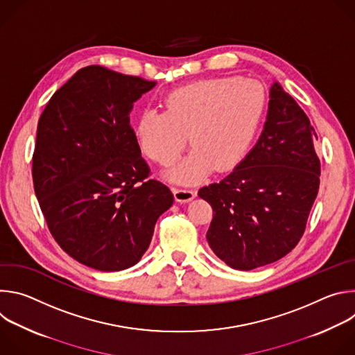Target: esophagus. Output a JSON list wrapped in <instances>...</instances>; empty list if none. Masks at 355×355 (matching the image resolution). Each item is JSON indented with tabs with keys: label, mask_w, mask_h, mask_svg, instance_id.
Wrapping results in <instances>:
<instances>
[{
	"label": "esophagus",
	"mask_w": 355,
	"mask_h": 355,
	"mask_svg": "<svg viewBox=\"0 0 355 355\" xmlns=\"http://www.w3.org/2000/svg\"><path fill=\"white\" fill-rule=\"evenodd\" d=\"M173 191H174L175 200L181 202V204L182 202H189L196 196V191L189 187H174Z\"/></svg>",
	"instance_id": "1"
}]
</instances>
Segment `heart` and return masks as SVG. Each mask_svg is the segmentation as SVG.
<instances>
[{
	"label": "heart",
	"instance_id": "1",
	"mask_svg": "<svg viewBox=\"0 0 355 355\" xmlns=\"http://www.w3.org/2000/svg\"><path fill=\"white\" fill-rule=\"evenodd\" d=\"M263 85L250 78L215 77L189 83L171 91L166 111L140 114L135 132L143 153L168 166L189 140L195 147L168 173L181 182L207 177L215 167H237L251 148L266 112Z\"/></svg>",
	"mask_w": 355,
	"mask_h": 355
}]
</instances>
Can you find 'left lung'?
<instances>
[{"label":"left lung","mask_w":355,"mask_h":355,"mask_svg":"<svg viewBox=\"0 0 355 355\" xmlns=\"http://www.w3.org/2000/svg\"><path fill=\"white\" fill-rule=\"evenodd\" d=\"M316 139L306 114L274 83L256 146L226 178L198 192L214 211L207 240L229 267L271 264L299 243L320 184Z\"/></svg>","instance_id":"obj_1"}]
</instances>
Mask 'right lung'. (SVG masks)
Returning <instances> with one entry per match:
<instances>
[{
	"label": "right lung",
	"instance_id": "right-lung-1",
	"mask_svg": "<svg viewBox=\"0 0 355 355\" xmlns=\"http://www.w3.org/2000/svg\"><path fill=\"white\" fill-rule=\"evenodd\" d=\"M155 85L88 66L53 94L37 123L32 177L42 214L58 244L94 270L139 263L174 202L150 180L130 126L133 103Z\"/></svg>",
	"mask_w": 355,
	"mask_h": 355
}]
</instances>
